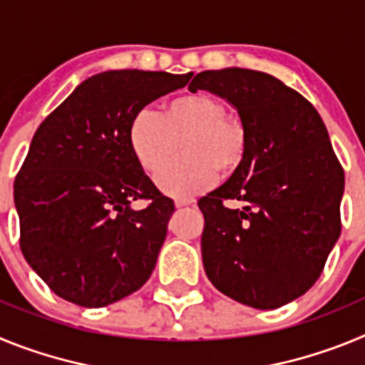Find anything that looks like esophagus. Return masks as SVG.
<instances>
[{
  "mask_svg": "<svg viewBox=\"0 0 365 365\" xmlns=\"http://www.w3.org/2000/svg\"><path fill=\"white\" fill-rule=\"evenodd\" d=\"M192 205H193L192 199H179V201L175 202L177 208H185V206H192Z\"/></svg>",
  "mask_w": 365,
  "mask_h": 365,
  "instance_id": "esophagus-1",
  "label": "esophagus"
}]
</instances>
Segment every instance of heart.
<instances>
[{
	"label": "heart",
	"instance_id": "heart-1",
	"mask_svg": "<svg viewBox=\"0 0 365 365\" xmlns=\"http://www.w3.org/2000/svg\"><path fill=\"white\" fill-rule=\"evenodd\" d=\"M128 143L138 166L159 177L182 150V159L159 179L163 192L190 197L214 185L217 172L232 175L247 160L250 137L247 124L227 115L221 100L188 93L164 102L159 117L137 113L128 128Z\"/></svg>",
	"mask_w": 365,
	"mask_h": 365
}]
</instances>
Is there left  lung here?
<instances>
[{
	"instance_id": "left-lung-1",
	"label": "left lung",
	"mask_w": 365,
	"mask_h": 365,
	"mask_svg": "<svg viewBox=\"0 0 365 365\" xmlns=\"http://www.w3.org/2000/svg\"><path fill=\"white\" fill-rule=\"evenodd\" d=\"M188 89L227 98L250 137L243 166L197 202L206 276L235 302L282 307L314 285L340 237L346 177L327 128L305 96L261 71H202Z\"/></svg>"
}]
</instances>
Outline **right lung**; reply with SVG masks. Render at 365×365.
Returning a JSON list of instances; mask_svg holds the SVG:
<instances>
[{
  "label": "right lung",
  "mask_w": 365,
  "mask_h": 365,
  "mask_svg": "<svg viewBox=\"0 0 365 365\" xmlns=\"http://www.w3.org/2000/svg\"><path fill=\"white\" fill-rule=\"evenodd\" d=\"M190 78L138 69L95 74L36 130L14 180L19 248L56 296L104 307L151 276L175 205L135 160L128 128ZM137 198L146 209L130 208Z\"/></svg>",
  "instance_id": "right-lung-1"
}]
</instances>
